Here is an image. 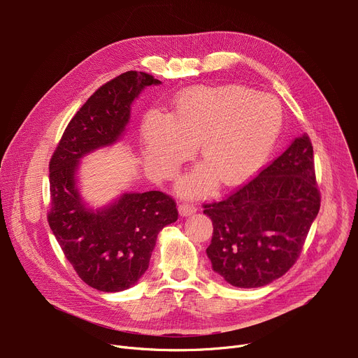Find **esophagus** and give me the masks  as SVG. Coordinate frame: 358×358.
Returning a JSON list of instances; mask_svg holds the SVG:
<instances>
[{
	"mask_svg": "<svg viewBox=\"0 0 358 358\" xmlns=\"http://www.w3.org/2000/svg\"><path fill=\"white\" fill-rule=\"evenodd\" d=\"M178 213L181 217H189L196 213V208L194 206H189V203H181L178 207Z\"/></svg>",
	"mask_w": 358,
	"mask_h": 358,
	"instance_id": "1",
	"label": "esophagus"
}]
</instances>
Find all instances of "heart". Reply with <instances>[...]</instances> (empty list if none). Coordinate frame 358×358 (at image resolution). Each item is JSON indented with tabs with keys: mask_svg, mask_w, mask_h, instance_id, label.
Returning a JSON list of instances; mask_svg holds the SVG:
<instances>
[{
	"mask_svg": "<svg viewBox=\"0 0 358 358\" xmlns=\"http://www.w3.org/2000/svg\"><path fill=\"white\" fill-rule=\"evenodd\" d=\"M279 101L242 86L192 87L171 106L169 119L151 115L141 126L148 156L164 176H174L199 143L203 164L178 184L182 195L206 194L217 178L234 187L257 174L279 138Z\"/></svg>",
	"mask_w": 358,
	"mask_h": 358,
	"instance_id": "obj_1",
	"label": "heart"
}]
</instances>
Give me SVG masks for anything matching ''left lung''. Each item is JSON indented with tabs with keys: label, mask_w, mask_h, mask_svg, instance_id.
<instances>
[{
	"label": "left lung",
	"mask_w": 358,
	"mask_h": 358,
	"mask_svg": "<svg viewBox=\"0 0 358 358\" xmlns=\"http://www.w3.org/2000/svg\"><path fill=\"white\" fill-rule=\"evenodd\" d=\"M214 225L208 259L236 287H261L296 262L320 210L310 138L296 137L231 196L203 206Z\"/></svg>",
	"instance_id": "8db88e82"
}]
</instances>
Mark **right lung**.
Wrapping results in <instances>:
<instances>
[{
    "instance_id": "add662e5",
    "label": "right lung",
    "mask_w": 358,
    "mask_h": 358,
    "mask_svg": "<svg viewBox=\"0 0 358 358\" xmlns=\"http://www.w3.org/2000/svg\"><path fill=\"white\" fill-rule=\"evenodd\" d=\"M151 85L162 82L130 71L99 87L69 122L49 164V227L79 278L100 292L134 286L160 231L178 218L174 199L162 191L122 192L96 208L80 192V160L122 140L134 100Z\"/></svg>"
}]
</instances>
